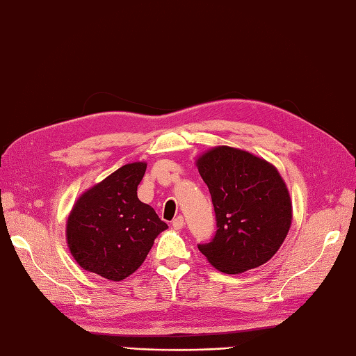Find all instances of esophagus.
I'll return each instance as SVG.
<instances>
[{"label":"esophagus","mask_w":356,"mask_h":356,"mask_svg":"<svg viewBox=\"0 0 356 356\" xmlns=\"http://www.w3.org/2000/svg\"><path fill=\"white\" fill-rule=\"evenodd\" d=\"M172 227L175 228V230H179V228L184 227V218L183 216H177L175 219L172 220Z\"/></svg>","instance_id":"1"}]
</instances>
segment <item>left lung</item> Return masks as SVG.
<instances>
[{
  "instance_id": "8db88e82",
  "label": "left lung",
  "mask_w": 356,
  "mask_h": 356,
  "mask_svg": "<svg viewBox=\"0 0 356 356\" xmlns=\"http://www.w3.org/2000/svg\"><path fill=\"white\" fill-rule=\"evenodd\" d=\"M200 175L215 207L218 230L198 248L216 270L238 274L268 262L285 241L292 204L273 164L241 149L218 146L202 154Z\"/></svg>"
}]
</instances>
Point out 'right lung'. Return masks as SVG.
<instances>
[{"label":"right lung","instance_id":"obj_1","mask_svg":"<svg viewBox=\"0 0 356 356\" xmlns=\"http://www.w3.org/2000/svg\"><path fill=\"white\" fill-rule=\"evenodd\" d=\"M146 163L117 169L88 188L67 220V242L83 270L120 282L145 262L158 234L168 224L137 196Z\"/></svg>","mask_w":356,"mask_h":356}]
</instances>
